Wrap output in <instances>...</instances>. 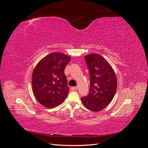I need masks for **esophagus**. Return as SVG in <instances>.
I'll return each instance as SVG.
<instances>
[{
    "mask_svg": "<svg viewBox=\"0 0 148 148\" xmlns=\"http://www.w3.org/2000/svg\"><path fill=\"white\" fill-rule=\"evenodd\" d=\"M78 87L77 86H74V87H71V90H77Z\"/></svg>",
    "mask_w": 148,
    "mask_h": 148,
    "instance_id": "obj_1",
    "label": "esophagus"
}]
</instances>
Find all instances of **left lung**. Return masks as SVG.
I'll list each match as a JSON object with an SVG mask.
<instances>
[{"mask_svg":"<svg viewBox=\"0 0 148 148\" xmlns=\"http://www.w3.org/2000/svg\"><path fill=\"white\" fill-rule=\"evenodd\" d=\"M90 76V89L88 95L81 97L83 105L89 110L99 112L112 100L117 86V77L104 57L97 53L85 56Z\"/></svg>","mask_w":148,"mask_h":148,"instance_id":"obj_1","label":"left lung"}]
</instances>
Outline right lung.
<instances>
[{"label": "right lung", "mask_w": 148, "mask_h": 148, "mask_svg": "<svg viewBox=\"0 0 148 148\" xmlns=\"http://www.w3.org/2000/svg\"><path fill=\"white\" fill-rule=\"evenodd\" d=\"M70 56L54 52L40 60L33 72L32 87L36 99L44 107L53 108L68 96L69 87L64 70Z\"/></svg>", "instance_id": "obj_1"}]
</instances>
